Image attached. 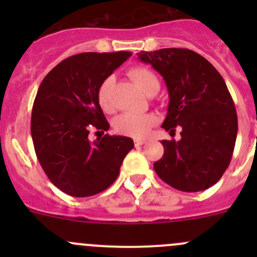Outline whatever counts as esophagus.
Returning <instances> with one entry per match:
<instances>
[{"instance_id":"esophagus-1","label":"esophagus","mask_w":257,"mask_h":257,"mask_svg":"<svg viewBox=\"0 0 257 257\" xmlns=\"http://www.w3.org/2000/svg\"><path fill=\"white\" fill-rule=\"evenodd\" d=\"M145 143V139H134V145L136 147H141V145H143Z\"/></svg>"}]
</instances>
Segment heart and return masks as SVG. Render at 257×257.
I'll return each mask as SVG.
<instances>
[{
  "instance_id": "b5f03b06",
  "label": "heart",
  "mask_w": 257,
  "mask_h": 257,
  "mask_svg": "<svg viewBox=\"0 0 257 257\" xmlns=\"http://www.w3.org/2000/svg\"><path fill=\"white\" fill-rule=\"evenodd\" d=\"M129 77L134 80L145 94H152L159 90V80L150 69L145 67H134L129 71ZM113 77H107L99 84L97 90V99L100 108L104 112L112 110V100H110V89L113 85ZM155 123V118L152 114H134L123 113L116 116L113 121V128L116 133L121 136L132 137V138H143L147 136Z\"/></svg>"
}]
</instances>
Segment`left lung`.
I'll use <instances>...</instances> for the list:
<instances>
[{
	"label": "left lung",
	"instance_id": "obj_1",
	"mask_svg": "<svg viewBox=\"0 0 257 257\" xmlns=\"http://www.w3.org/2000/svg\"><path fill=\"white\" fill-rule=\"evenodd\" d=\"M138 58L162 74L169 94L165 131L180 126V141H163L154 163L163 181L181 191H201L227 169L237 136V115L226 83L215 67L186 48L142 51Z\"/></svg>",
	"mask_w": 257,
	"mask_h": 257
}]
</instances>
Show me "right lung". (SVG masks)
Here are the masks:
<instances>
[{
	"label": "right lung",
	"instance_id": "right-lung-1",
	"mask_svg": "<svg viewBox=\"0 0 257 257\" xmlns=\"http://www.w3.org/2000/svg\"><path fill=\"white\" fill-rule=\"evenodd\" d=\"M131 56L124 51L76 54L57 64L38 88L31 118L36 155L49 180L68 195L84 198L109 188L133 149L128 137L88 138L92 128L109 129L98 87Z\"/></svg>",
	"mask_w": 257,
	"mask_h": 257
}]
</instances>
